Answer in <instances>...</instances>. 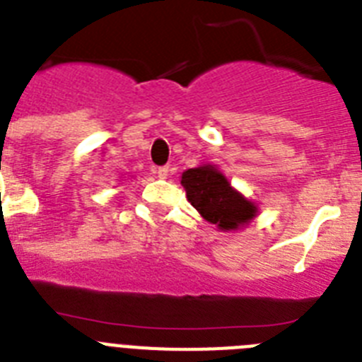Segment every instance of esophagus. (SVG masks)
I'll return each mask as SVG.
<instances>
[{
  "label": "esophagus",
  "instance_id": "esophagus-1",
  "mask_svg": "<svg viewBox=\"0 0 362 362\" xmlns=\"http://www.w3.org/2000/svg\"><path fill=\"white\" fill-rule=\"evenodd\" d=\"M156 174H158L159 179H166L168 174H170V168H168V166H159L158 170H156Z\"/></svg>",
  "mask_w": 362,
  "mask_h": 362
}]
</instances>
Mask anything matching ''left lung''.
Instances as JSON below:
<instances>
[{
	"mask_svg": "<svg viewBox=\"0 0 362 362\" xmlns=\"http://www.w3.org/2000/svg\"><path fill=\"white\" fill-rule=\"evenodd\" d=\"M181 185L192 206L221 232L245 228L257 217V204L235 190L216 165L188 168L181 175Z\"/></svg>",
	"mask_w": 362,
	"mask_h": 362,
	"instance_id": "1",
	"label": "left lung"
}]
</instances>
